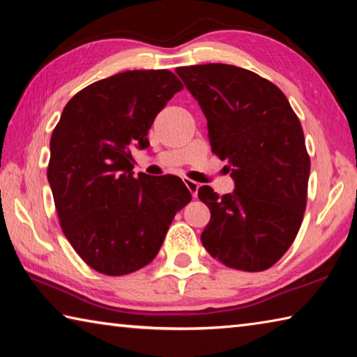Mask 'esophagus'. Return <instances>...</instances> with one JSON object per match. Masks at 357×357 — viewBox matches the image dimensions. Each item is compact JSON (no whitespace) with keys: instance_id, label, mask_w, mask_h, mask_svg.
<instances>
[{"instance_id":"obj_1","label":"esophagus","mask_w":357,"mask_h":357,"mask_svg":"<svg viewBox=\"0 0 357 357\" xmlns=\"http://www.w3.org/2000/svg\"><path fill=\"white\" fill-rule=\"evenodd\" d=\"M184 183H185V185H187V189L190 190V193H192V197L195 198L197 197V193H198V189H200V184L197 183V181H192V179H184Z\"/></svg>"}]
</instances>
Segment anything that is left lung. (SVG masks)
<instances>
[{
    "label": "left lung",
    "mask_w": 357,
    "mask_h": 357,
    "mask_svg": "<svg viewBox=\"0 0 357 357\" xmlns=\"http://www.w3.org/2000/svg\"><path fill=\"white\" fill-rule=\"evenodd\" d=\"M208 119L213 153L228 160L234 190L209 185L198 198L211 211L202 243L228 268L258 273L285 255L307 204L310 157L299 118L274 83L231 64L178 68Z\"/></svg>",
    "instance_id": "obj_1"
}]
</instances>
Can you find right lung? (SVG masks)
<instances>
[{"instance_id": "1", "label": "right lung", "mask_w": 357, "mask_h": 357, "mask_svg": "<svg viewBox=\"0 0 357 357\" xmlns=\"http://www.w3.org/2000/svg\"><path fill=\"white\" fill-rule=\"evenodd\" d=\"M183 83L173 72L128 70L77 93L50 138L47 178L64 236L84 263L126 275L155 258L168 227L192 200L173 174L134 178L135 148Z\"/></svg>"}]
</instances>
